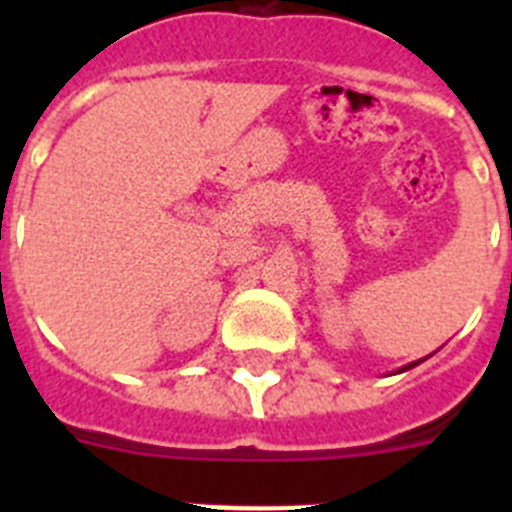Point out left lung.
<instances>
[{"label": "left lung", "instance_id": "left-lung-1", "mask_svg": "<svg viewBox=\"0 0 512 512\" xmlns=\"http://www.w3.org/2000/svg\"><path fill=\"white\" fill-rule=\"evenodd\" d=\"M415 364H418V361H413V364H408V366H405V369H410V366H415Z\"/></svg>", "mask_w": 512, "mask_h": 512}]
</instances>
